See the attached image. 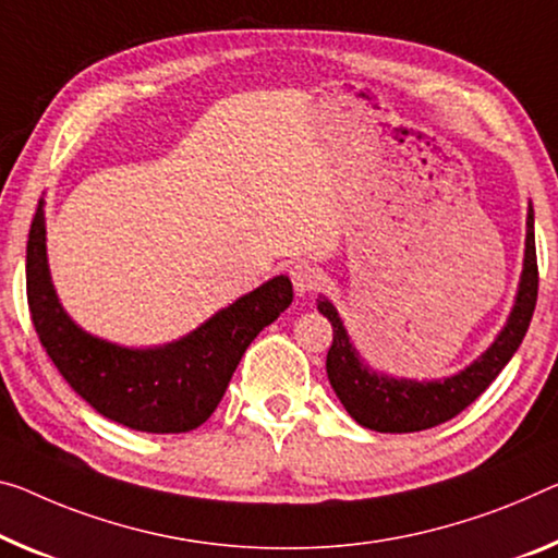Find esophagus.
<instances>
[{
  "label": "esophagus",
  "mask_w": 558,
  "mask_h": 558,
  "mask_svg": "<svg viewBox=\"0 0 558 558\" xmlns=\"http://www.w3.org/2000/svg\"><path fill=\"white\" fill-rule=\"evenodd\" d=\"M291 284H294L296 294L304 296V294H308V291H314L322 284V274H319V269L312 267V264H306V262L294 264V267H291Z\"/></svg>",
  "instance_id": "obj_1"
}]
</instances>
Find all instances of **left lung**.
Returning a JSON list of instances; mask_svg holds the SVG:
<instances>
[{
  "instance_id": "left-lung-1",
  "label": "left lung",
  "mask_w": 558,
  "mask_h": 558,
  "mask_svg": "<svg viewBox=\"0 0 558 558\" xmlns=\"http://www.w3.org/2000/svg\"><path fill=\"white\" fill-rule=\"evenodd\" d=\"M538 294L536 269V239H534V207L529 202L526 211V242L524 269H521L519 289L504 329L496 333L482 356L469 366L441 379H407L389 376L368 366L351 341L349 331L327 296L316 299V308L327 316L333 327V341L327 354V374L331 389L349 416L364 428L381 434H411L424 432L436 424L449 422L476 401L486 391L504 366L517 354L526 337L529 322L534 316Z\"/></svg>"
}]
</instances>
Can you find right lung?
<instances>
[{"label": "right lung", "mask_w": 558, "mask_h": 558, "mask_svg": "<svg viewBox=\"0 0 558 558\" xmlns=\"http://www.w3.org/2000/svg\"><path fill=\"white\" fill-rule=\"evenodd\" d=\"M291 299V281L279 274L182 339L147 349L114 344L84 331L64 312L47 262L45 199L32 219L27 302L41 347L94 411L134 432L184 434L207 422L246 347Z\"/></svg>", "instance_id": "right-lung-1"}]
</instances>
